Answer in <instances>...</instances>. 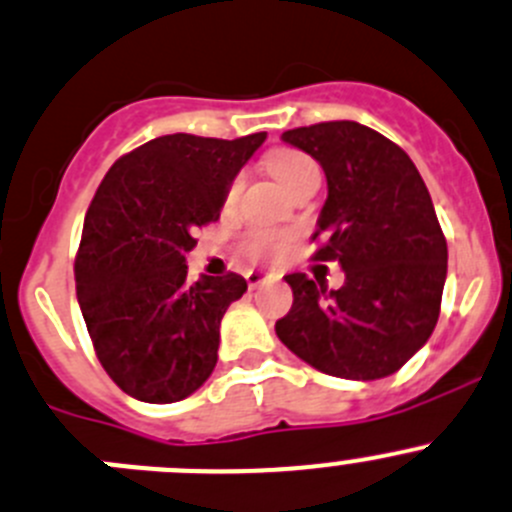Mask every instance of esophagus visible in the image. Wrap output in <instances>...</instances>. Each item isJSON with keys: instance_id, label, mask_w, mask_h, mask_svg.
Here are the masks:
<instances>
[{"instance_id": "esophagus-1", "label": "esophagus", "mask_w": 512, "mask_h": 512, "mask_svg": "<svg viewBox=\"0 0 512 512\" xmlns=\"http://www.w3.org/2000/svg\"><path fill=\"white\" fill-rule=\"evenodd\" d=\"M272 277L275 275H267V272H260V270H250L247 272V285L255 290V287H260L265 280H272Z\"/></svg>"}]
</instances>
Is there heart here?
Here are the masks:
<instances>
[{
  "mask_svg": "<svg viewBox=\"0 0 512 512\" xmlns=\"http://www.w3.org/2000/svg\"><path fill=\"white\" fill-rule=\"evenodd\" d=\"M267 165H270L272 175H275L277 180H280L282 185H285L290 192L295 190V187L300 185L302 180L317 175L315 162H312L310 157L302 155V152H297V150L275 152V155L267 160ZM242 185H245V180H242V177H235V180H232V185L227 187V205H232V202L240 197ZM280 247H282V237L275 235V232L252 230L250 235L245 237V250L250 252V255H255V257L277 255V252H280Z\"/></svg>",
  "mask_w": 512,
  "mask_h": 512,
  "instance_id": "b5f03b06",
  "label": "heart"
}]
</instances>
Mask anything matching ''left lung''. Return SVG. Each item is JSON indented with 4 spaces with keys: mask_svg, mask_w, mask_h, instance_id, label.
I'll return each instance as SVG.
<instances>
[{
    "mask_svg": "<svg viewBox=\"0 0 512 512\" xmlns=\"http://www.w3.org/2000/svg\"><path fill=\"white\" fill-rule=\"evenodd\" d=\"M282 140L325 170L315 260L340 262L345 285L327 292L305 272L287 275L292 307L275 322L277 337L325 375H393L433 335L443 300L448 242L428 187L405 150L350 119Z\"/></svg>",
    "mask_w": 512,
    "mask_h": 512,
    "instance_id": "1",
    "label": "left lung"
}]
</instances>
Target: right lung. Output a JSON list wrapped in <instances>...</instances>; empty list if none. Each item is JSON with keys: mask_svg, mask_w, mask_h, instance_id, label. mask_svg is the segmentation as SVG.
I'll list each match as a JSON object with an SVG mask.
<instances>
[{"mask_svg": "<svg viewBox=\"0 0 512 512\" xmlns=\"http://www.w3.org/2000/svg\"><path fill=\"white\" fill-rule=\"evenodd\" d=\"M265 137H157L119 157L94 192L77 300L107 375L142 403L185 400L215 370L222 315L247 282L235 272L190 282L185 255Z\"/></svg>", "mask_w": 512, "mask_h": 512, "instance_id": "obj_1", "label": "right lung"}]
</instances>
